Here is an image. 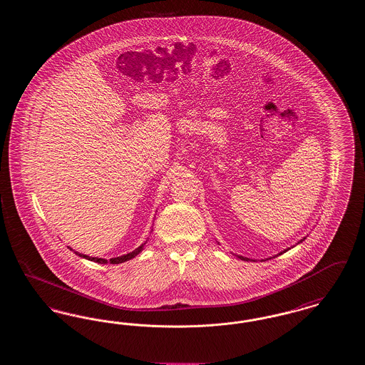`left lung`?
Masks as SVG:
<instances>
[{"instance_id":"left-lung-1","label":"left lung","mask_w":365,"mask_h":365,"mask_svg":"<svg viewBox=\"0 0 365 365\" xmlns=\"http://www.w3.org/2000/svg\"><path fill=\"white\" fill-rule=\"evenodd\" d=\"M284 252H287V250H283V252H280V253H279V255H282V253H284ZM240 257H241V256H240ZM241 260H249V259H246V257H241Z\"/></svg>"}]
</instances>
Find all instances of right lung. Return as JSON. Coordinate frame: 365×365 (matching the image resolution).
Listing matches in <instances>:
<instances>
[{"label": "right lung", "mask_w": 365, "mask_h": 365, "mask_svg": "<svg viewBox=\"0 0 365 365\" xmlns=\"http://www.w3.org/2000/svg\"><path fill=\"white\" fill-rule=\"evenodd\" d=\"M143 245L145 243H142L139 247H137L135 250H133L131 253H128V255H124V256H119V257H115V259H110V260H105V259H98V257H88L86 255H81V253H78V252H75L78 256H81V257H83V259H87V260L94 261V262H98V264H106V262H110V264H119V262H124V261L131 260L133 257H135L137 255H138L139 252H142V249H143Z\"/></svg>", "instance_id": "right-lung-1"}]
</instances>
